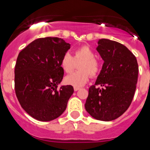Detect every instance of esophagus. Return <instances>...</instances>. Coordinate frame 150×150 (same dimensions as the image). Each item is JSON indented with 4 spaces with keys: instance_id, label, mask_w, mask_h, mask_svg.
Masks as SVG:
<instances>
[{
    "instance_id": "34e87169",
    "label": "esophagus",
    "mask_w": 150,
    "mask_h": 150,
    "mask_svg": "<svg viewBox=\"0 0 150 150\" xmlns=\"http://www.w3.org/2000/svg\"><path fill=\"white\" fill-rule=\"evenodd\" d=\"M79 89H80V88H74V91H79Z\"/></svg>"
}]
</instances>
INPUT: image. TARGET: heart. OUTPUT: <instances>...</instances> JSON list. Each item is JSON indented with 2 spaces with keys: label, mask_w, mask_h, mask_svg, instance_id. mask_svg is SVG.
<instances>
[{
  "label": "heart",
  "mask_w": 150,
  "mask_h": 150,
  "mask_svg": "<svg viewBox=\"0 0 150 150\" xmlns=\"http://www.w3.org/2000/svg\"><path fill=\"white\" fill-rule=\"evenodd\" d=\"M95 56L93 50L88 46L77 48L74 50L73 56L69 53H65L60 59V67L66 73H71L76 67V63L81 62L79 66L80 71L66 76L65 82L74 88H80L88 82L90 75L97 76L101 69V66Z\"/></svg>",
  "instance_id": "1"
}]
</instances>
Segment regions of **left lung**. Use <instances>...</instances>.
Instances as JSON below:
<instances>
[{"mask_svg": "<svg viewBox=\"0 0 150 150\" xmlns=\"http://www.w3.org/2000/svg\"><path fill=\"white\" fill-rule=\"evenodd\" d=\"M98 44L97 50L104 63L95 84L90 87L84 106L93 118L109 122L121 116L131 105L139 68L135 56L123 44L104 38Z\"/></svg>", "mask_w": 150, "mask_h": 150, "instance_id": "obj_1", "label": "left lung"}]
</instances>
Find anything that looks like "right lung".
Masks as SVG:
<instances>
[{
  "instance_id": "add662e5",
  "label": "right lung",
  "mask_w": 150,
  "mask_h": 150,
  "mask_svg": "<svg viewBox=\"0 0 150 150\" xmlns=\"http://www.w3.org/2000/svg\"><path fill=\"white\" fill-rule=\"evenodd\" d=\"M70 44L62 38H38L21 50L15 66V92L19 104L32 118L49 122L63 113L74 92L71 85H57L64 71L62 57Z\"/></svg>"
}]
</instances>
